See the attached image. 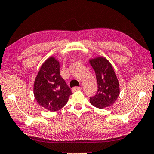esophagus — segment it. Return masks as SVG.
<instances>
[{"label": "esophagus", "instance_id": "1", "mask_svg": "<svg viewBox=\"0 0 154 154\" xmlns=\"http://www.w3.org/2000/svg\"><path fill=\"white\" fill-rule=\"evenodd\" d=\"M81 89H82L81 87H73L72 88V91L75 92V91H81Z\"/></svg>", "mask_w": 154, "mask_h": 154}]
</instances>
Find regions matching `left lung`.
Returning <instances> with one entry per match:
<instances>
[{
	"instance_id": "obj_1",
	"label": "left lung",
	"mask_w": 154,
	"mask_h": 154,
	"mask_svg": "<svg viewBox=\"0 0 154 154\" xmlns=\"http://www.w3.org/2000/svg\"><path fill=\"white\" fill-rule=\"evenodd\" d=\"M89 62L95 72L98 88L95 95L90 97V103L99 109L112 105L119 95V81L112 66L103 57L90 59Z\"/></svg>"
}]
</instances>
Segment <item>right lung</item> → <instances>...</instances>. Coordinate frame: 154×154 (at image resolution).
<instances>
[{
    "label": "right lung",
    "instance_id": "obj_1",
    "mask_svg": "<svg viewBox=\"0 0 154 154\" xmlns=\"http://www.w3.org/2000/svg\"><path fill=\"white\" fill-rule=\"evenodd\" d=\"M72 95L60 75L59 62L54 57L46 60L34 83V95L40 106L51 112L59 110Z\"/></svg>",
    "mask_w": 154,
    "mask_h": 154
}]
</instances>
